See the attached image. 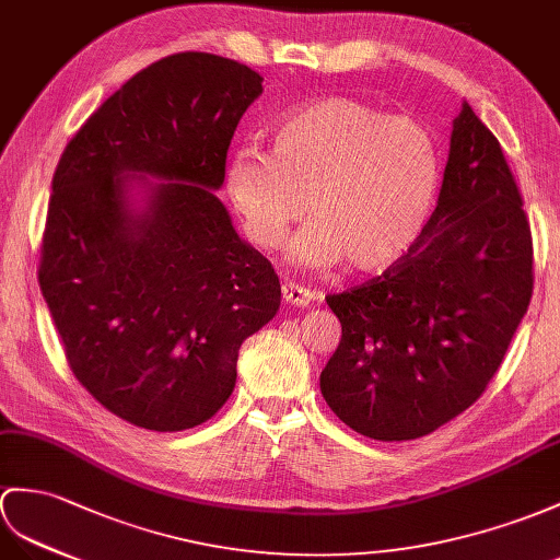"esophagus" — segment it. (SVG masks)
<instances>
[{"label":"esophagus","instance_id":"34e87169","mask_svg":"<svg viewBox=\"0 0 560 560\" xmlns=\"http://www.w3.org/2000/svg\"><path fill=\"white\" fill-rule=\"evenodd\" d=\"M282 299H284V302H288L290 306L304 308V306H308V304H311L313 292H311V290H306V288H302V284L284 282V284H282Z\"/></svg>","mask_w":560,"mask_h":560}]
</instances>
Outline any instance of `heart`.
Listing matches in <instances>:
<instances>
[{"label": "heart", "instance_id": "obj_1", "mask_svg": "<svg viewBox=\"0 0 560 560\" xmlns=\"http://www.w3.org/2000/svg\"><path fill=\"white\" fill-rule=\"evenodd\" d=\"M442 183V149L416 118L351 97L294 108L270 135V154L235 149L225 192L258 247L272 249L306 213L299 266L380 272L425 233Z\"/></svg>", "mask_w": 560, "mask_h": 560}]
</instances>
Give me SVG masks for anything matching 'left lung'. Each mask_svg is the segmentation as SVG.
<instances>
[{"instance_id": "8db88e82", "label": "left lung", "mask_w": 560, "mask_h": 560, "mask_svg": "<svg viewBox=\"0 0 560 560\" xmlns=\"http://www.w3.org/2000/svg\"><path fill=\"white\" fill-rule=\"evenodd\" d=\"M532 235L501 144L468 102L454 118L438 209L399 264L325 296L342 339L320 373L335 416L404 442L472 406L532 296Z\"/></svg>"}]
</instances>
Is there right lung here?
I'll list each match as a JSON object with an SVG mask.
<instances>
[{"label":"right lung","mask_w":560,"mask_h":560,"mask_svg":"<svg viewBox=\"0 0 560 560\" xmlns=\"http://www.w3.org/2000/svg\"><path fill=\"white\" fill-rule=\"evenodd\" d=\"M261 83L233 59L171 54L85 120L54 173L39 290L78 383L138 428L215 416L242 342L280 308L278 272L215 197Z\"/></svg>","instance_id":"1"}]
</instances>
